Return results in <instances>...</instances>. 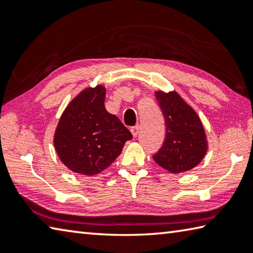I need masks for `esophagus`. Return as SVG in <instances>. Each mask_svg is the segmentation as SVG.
I'll use <instances>...</instances> for the list:
<instances>
[{
    "instance_id": "obj_1",
    "label": "esophagus",
    "mask_w": 253,
    "mask_h": 253,
    "mask_svg": "<svg viewBox=\"0 0 253 253\" xmlns=\"http://www.w3.org/2000/svg\"><path fill=\"white\" fill-rule=\"evenodd\" d=\"M130 131H131V134H132V137H134V138H136L137 135H138V131H139V128H138V126L132 127L131 129H130Z\"/></svg>"
}]
</instances>
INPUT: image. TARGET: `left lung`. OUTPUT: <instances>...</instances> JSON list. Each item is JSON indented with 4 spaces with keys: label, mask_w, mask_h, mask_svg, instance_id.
I'll return each instance as SVG.
<instances>
[{
    "label": "left lung",
    "mask_w": 253,
    "mask_h": 253,
    "mask_svg": "<svg viewBox=\"0 0 253 253\" xmlns=\"http://www.w3.org/2000/svg\"><path fill=\"white\" fill-rule=\"evenodd\" d=\"M165 118L164 144L153 156L169 173L187 172L199 165L208 152V139L196 111L176 91H155Z\"/></svg>",
    "instance_id": "obj_1"
}]
</instances>
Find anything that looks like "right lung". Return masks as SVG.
Here are the masks:
<instances>
[{
	"instance_id": "right-lung-1",
	"label": "right lung",
	"mask_w": 253,
	"mask_h": 253,
	"mask_svg": "<svg viewBox=\"0 0 253 253\" xmlns=\"http://www.w3.org/2000/svg\"><path fill=\"white\" fill-rule=\"evenodd\" d=\"M106 88H85L63 110L53 145L63 164L81 175L99 174L122 153L132 135L105 108Z\"/></svg>"
}]
</instances>
